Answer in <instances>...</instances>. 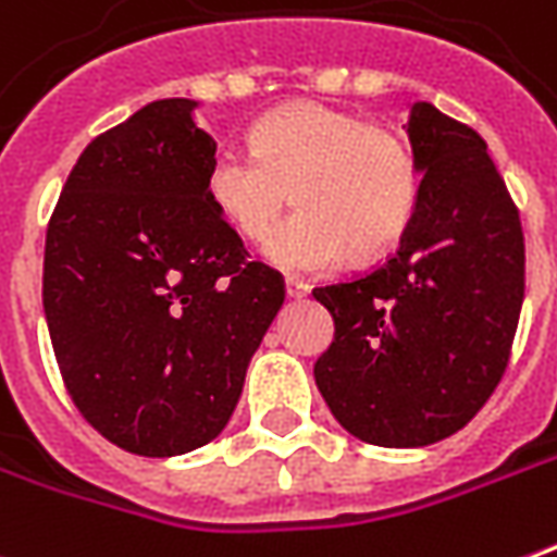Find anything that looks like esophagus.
Segmentation results:
<instances>
[{
    "mask_svg": "<svg viewBox=\"0 0 557 557\" xmlns=\"http://www.w3.org/2000/svg\"><path fill=\"white\" fill-rule=\"evenodd\" d=\"M307 292H310V286H307V283H301V280H295V277L286 280V295H289L292 301H298V298H305Z\"/></svg>",
    "mask_w": 557,
    "mask_h": 557,
    "instance_id": "34e87169",
    "label": "esophagus"
}]
</instances>
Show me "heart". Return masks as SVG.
<instances>
[{
  "label": "heart",
  "mask_w": 557,
  "mask_h": 557,
  "mask_svg": "<svg viewBox=\"0 0 557 557\" xmlns=\"http://www.w3.org/2000/svg\"><path fill=\"white\" fill-rule=\"evenodd\" d=\"M252 153L223 147L205 171L216 213L265 240L292 197L299 211L265 244L286 274H325L392 250L419 205V162L398 132L317 102L283 104L250 132Z\"/></svg>",
  "instance_id": "1"
}]
</instances>
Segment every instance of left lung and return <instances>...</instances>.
I'll return each mask as SVG.
<instances>
[{
  "instance_id": "1",
  "label": "left lung",
  "mask_w": 557,
  "mask_h": 557,
  "mask_svg": "<svg viewBox=\"0 0 557 557\" xmlns=\"http://www.w3.org/2000/svg\"><path fill=\"white\" fill-rule=\"evenodd\" d=\"M419 205L398 252L371 274L313 289L334 341L313 376L364 443L419 449L480 413L509 359L524 301L519 211L476 132L410 104Z\"/></svg>"
}]
</instances>
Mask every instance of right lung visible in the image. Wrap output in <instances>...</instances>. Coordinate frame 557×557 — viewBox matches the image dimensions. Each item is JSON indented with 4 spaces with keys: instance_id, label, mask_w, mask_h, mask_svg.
<instances>
[{
    "instance_id": "right-lung-1",
    "label": "right lung",
    "mask_w": 557,
    "mask_h": 557,
    "mask_svg": "<svg viewBox=\"0 0 557 557\" xmlns=\"http://www.w3.org/2000/svg\"><path fill=\"white\" fill-rule=\"evenodd\" d=\"M196 111V99H159L92 138L45 244L65 388L102 437L147 458L223 431L286 298L205 193L216 141Z\"/></svg>"
}]
</instances>
